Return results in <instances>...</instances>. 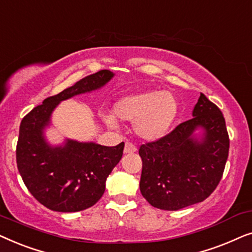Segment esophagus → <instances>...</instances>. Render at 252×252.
<instances>
[{
    "label": "esophagus",
    "mask_w": 252,
    "mask_h": 252,
    "mask_svg": "<svg viewBox=\"0 0 252 252\" xmlns=\"http://www.w3.org/2000/svg\"><path fill=\"white\" fill-rule=\"evenodd\" d=\"M135 151H136V147L134 146L133 143L126 142L125 148H124V153H125V154H132V153H135Z\"/></svg>",
    "instance_id": "obj_1"
}]
</instances>
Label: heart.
Masks as SVG:
<instances>
[{"label": "heart", "instance_id": "obj_1", "mask_svg": "<svg viewBox=\"0 0 252 252\" xmlns=\"http://www.w3.org/2000/svg\"><path fill=\"white\" fill-rule=\"evenodd\" d=\"M179 102L170 92L147 91L126 95L113 106L112 115L103 116L106 125L116 127L117 120L134 122V132L146 141L166 135L178 116Z\"/></svg>", "mask_w": 252, "mask_h": 252}]
</instances>
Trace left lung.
<instances>
[{
  "label": "left lung",
  "instance_id": "obj_1",
  "mask_svg": "<svg viewBox=\"0 0 252 252\" xmlns=\"http://www.w3.org/2000/svg\"><path fill=\"white\" fill-rule=\"evenodd\" d=\"M196 130H201V136ZM228 150L225 118L201 94L191 119L140 147L141 194L154 208L167 211L203 202L221 180Z\"/></svg>",
  "mask_w": 252,
  "mask_h": 252
}]
</instances>
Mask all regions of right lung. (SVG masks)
<instances>
[{
  "label": "right lung",
  "instance_id": "obj_1",
  "mask_svg": "<svg viewBox=\"0 0 252 252\" xmlns=\"http://www.w3.org/2000/svg\"><path fill=\"white\" fill-rule=\"evenodd\" d=\"M113 75L101 70L81 79L44 99L20 123L18 171L31 194L53 211L78 212L96 204L104 194L106 178L122 159L124 142L105 147L66 139L61 146H51L44 136L53 111L62 101L102 88Z\"/></svg>",
  "mask_w": 252,
  "mask_h": 252
}]
</instances>
